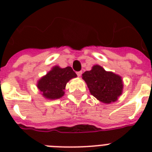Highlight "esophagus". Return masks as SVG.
Wrapping results in <instances>:
<instances>
[{
    "instance_id": "1",
    "label": "esophagus",
    "mask_w": 152,
    "mask_h": 152,
    "mask_svg": "<svg viewBox=\"0 0 152 152\" xmlns=\"http://www.w3.org/2000/svg\"><path fill=\"white\" fill-rule=\"evenodd\" d=\"M76 74H77V76H80L81 75H82V71H79L76 72Z\"/></svg>"
}]
</instances>
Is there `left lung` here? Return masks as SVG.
Listing matches in <instances>:
<instances>
[{
    "label": "left lung",
    "mask_w": 152,
    "mask_h": 152,
    "mask_svg": "<svg viewBox=\"0 0 152 152\" xmlns=\"http://www.w3.org/2000/svg\"><path fill=\"white\" fill-rule=\"evenodd\" d=\"M91 94L105 103L115 102L122 93L123 83L121 76L106 72L99 65L92 67L91 71L82 75Z\"/></svg>",
    "instance_id": "obj_1"
}]
</instances>
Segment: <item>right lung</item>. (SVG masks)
<instances>
[{
	"label": "right lung",
	"instance_id": "1",
	"mask_svg": "<svg viewBox=\"0 0 152 152\" xmlns=\"http://www.w3.org/2000/svg\"><path fill=\"white\" fill-rule=\"evenodd\" d=\"M74 77H76V74L71 67L61 69L55 66L39 81L38 88L44 97L50 99H59L64 95L68 81Z\"/></svg>",
	"mask_w": 152,
	"mask_h": 152
}]
</instances>
